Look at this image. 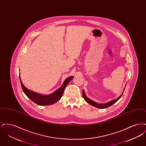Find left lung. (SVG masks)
Wrapping results in <instances>:
<instances>
[{"label": "left lung", "mask_w": 146, "mask_h": 146, "mask_svg": "<svg viewBox=\"0 0 146 146\" xmlns=\"http://www.w3.org/2000/svg\"><path fill=\"white\" fill-rule=\"evenodd\" d=\"M124 90H125V89H124ZM124 90L123 91V92H124ZM123 92L122 94H121L119 97H118V98H117L116 100H113V101H110V102H108V103L104 104H97L96 102H95L93 101L92 100H90V98H89L88 97H86V95H85V91H84V90L83 91V96L85 100V101H86L88 103H89V104H90L91 105H92V106H94V107H95L98 108H107V107L111 106L112 104H114V103H115L117 101H118V100L120 98V97H121V96L123 95Z\"/></svg>", "instance_id": "1"}]
</instances>
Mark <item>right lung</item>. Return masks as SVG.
Returning a JSON list of instances; mask_svg holds the SVG:
<instances>
[{"label": "right lung", "instance_id": "right-lung-1", "mask_svg": "<svg viewBox=\"0 0 146 146\" xmlns=\"http://www.w3.org/2000/svg\"><path fill=\"white\" fill-rule=\"evenodd\" d=\"M73 78V76H70L68 78H67L63 82L61 87H60L59 89L56 90L51 94L48 95H41L40 94L30 90L27 88H26L22 83L20 78V76L21 86L24 93L33 102H34L36 104L40 105V106H45V105L54 104L56 102H57L58 100H60L62 96L63 92L64 91L66 86L69 83V82Z\"/></svg>", "mask_w": 146, "mask_h": 146}]
</instances>
